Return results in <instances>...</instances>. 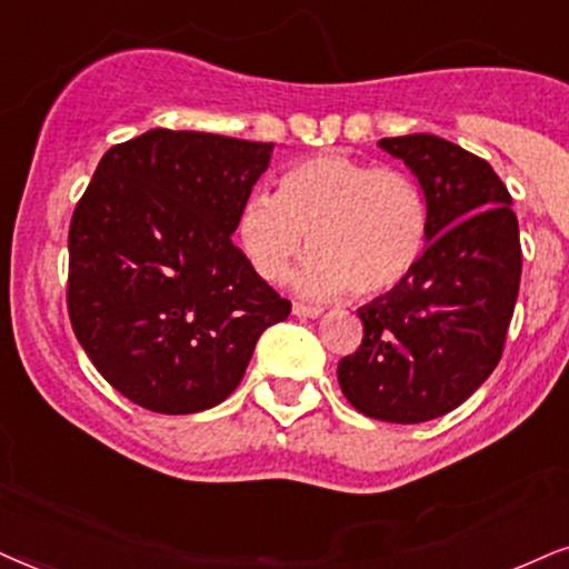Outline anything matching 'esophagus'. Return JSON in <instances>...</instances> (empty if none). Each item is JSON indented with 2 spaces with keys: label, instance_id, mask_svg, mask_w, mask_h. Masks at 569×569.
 <instances>
[{
  "label": "esophagus",
  "instance_id": "34e87169",
  "mask_svg": "<svg viewBox=\"0 0 569 569\" xmlns=\"http://www.w3.org/2000/svg\"><path fill=\"white\" fill-rule=\"evenodd\" d=\"M293 315H297V318L315 320V318H320L322 309L320 307H307V305H293Z\"/></svg>",
  "mask_w": 569,
  "mask_h": 569
}]
</instances>
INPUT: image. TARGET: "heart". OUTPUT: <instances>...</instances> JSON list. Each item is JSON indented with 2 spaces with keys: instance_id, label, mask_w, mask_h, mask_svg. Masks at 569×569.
Segmentation results:
<instances>
[{
  "instance_id": "b5f03b06",
  "label": "heart",
  "mask_w": 569,
  "mask_h": 569,
  "mask_svg": "<svg viewBox=\"0 0 569 569\" xmlns=\"http://www.w3.org/2000/svg\"><path fill=\"white\" fill-rule=\"evenodd\" d=\"M239 241L257 276L272 283L312 243V257L293 278L301 297L333 299L349 289L378 297L405 283L420 262L428 204L405 170L318 154L286 168L278 193L260 189L243 199Z\"/></svg>"
}]
</instances>
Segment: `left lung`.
<instances>
[{"label":"left lung","instance_id":"8db88e82","mask_svg":"<svg viewBox=\"0 0 569 569\" xmlns=\"http://www.w3.org/2000/svg\"><path fill=\"white\" fill-rule=\"evenodd\" d=\"M412 170L428 204V241L405 283L359 307L355 355L338 362L351 407L386 422L457 409L501 359L522 251L512 197L491 164L430 133L380 139Z\"/></svg>","mask_w":569,"mask_h":569}]
</instances>
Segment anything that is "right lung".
<instances>
[{
    "mask_svg": "<svg viewBox=\"0 0 569 569\" xmlns=\"http://www.w3.org/2000/svg\"><path fill=\"white\" fill-rule=\"evenodd\" d=\"M272 143L154 128L97 164L70 220L68 312L126 399L189 415L236 391L291 305L231 236Z\"/></svg>",
    "mask_w": 569,
    "mask_h": 569,
    "instance_id": "add662e5",
    "label": "right lung"
}]
</instances>
